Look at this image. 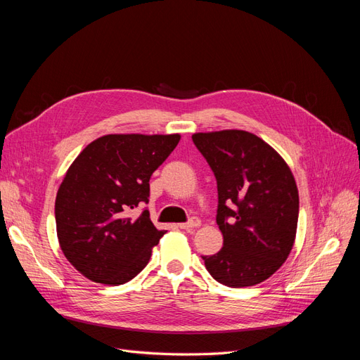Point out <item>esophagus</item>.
I'll return each mask as SVG.
<instances>
[{
	"label": "esophagus",
	"mask_w": 360,
	"mask_h": 360,
	"mask_svg": "<svg viewBox=\"0 0 360 360\" xmlns=\"http://www.w3.org/2000/svg\"><path fill=\"white\" fill-rule=\"evenodd\" d=\"M201 225V221L198 219V217H191V219L188 221V222H184V224H180L179 226L181 228V230H193V228H197V226H200Z\"/></svg>",
	"instance_id": "34e87169"
}]
</instances>
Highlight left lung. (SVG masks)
Wrapping results in <instances>:
<instances>
[{"mask_svg":"<svg viewBox=\"0 0 360 360\" xmlns=\"http://www.w3.org/2000/svg\"><path fill=\"white\" fill-rule=\"evenodd\" d=\"M217 184L216 224L224 246L205 269L233 288L257 285L285 263L296 238L299 192L276 151L245 130L192 135Z\"/></svg>","mask_w":360,"mask_h":360,"instance_id":"1","label":"left lung"}]
</instances>
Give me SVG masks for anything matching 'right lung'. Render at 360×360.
Masks as SVG:
<instances>
[{
    "label": "right lung",
    "instance_id": "add662e5",
    "mask_svg": "<svg viewBox=\"0 0 360 360\" xmlns=\"http://www.w3.org/2000/svg\"><path fill=\"white\" fill-rule=\"evenodd\" d=\"M180 135H105L86 146L66 172L56 200L58 242L90 281L122 285L134 279L165 231L150 221V177Z\"/></svg>",
    "mask_w": 360,
    "mask_h": 360
}]
</instances>
